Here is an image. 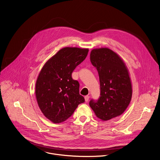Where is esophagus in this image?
Instances as JSON below:
<instances>
[{"mask_svg": "<svg viewBox=\"0 0 160 160\" xmlns=\"http://www.w3.org/2000/svg\"><path fill=\"white\" fill-rule=\"evenodd\" d=\"M90 99V96H85V101H88Z\"/></svg>", "mask_w": 160, "mask_h": 160, "instance_id": "obj_1", "label": "esophagus"}]
</instances>
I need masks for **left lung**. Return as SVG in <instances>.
Wrapping results in <instances>:
<instances>
[{
  "mask_svg": "<svg viewBox=\"0 0 160 160\" xmlns=\"http://www.w3.org/2000/svg\"><path fill=\"white\" fill-rule=\"evenodd\" d=\"M90 61L96 67L100 83V96L89 104L96 117L108 121L121 116L131 101L132 88L126 64L113 51L108 48L94 49Z\"/></svg>",
  "mask_w": 160,
  "mask_h": 160,
  "instance_id": "obj_1",
  "label": "left lung"
}]
</instances>
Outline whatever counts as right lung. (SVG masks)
<instances>
[{
    "instance_id": "right-lung-1",
    "label": "right lung",
    "mask_w": 160,
    "mask_h": 160,
    "mask_svg": "<svg viewBox=\"0 0 160 160\" xmlns=\"http://www.w3.org/2000/svg\"><path fill=\"white\" fill-rule=\"evenodd\" d=\"M88 49L66 47L59 50L42 67L36 83L39 108L49 120L61 123L85 102L79 93V83L72 78L77 65L87 56Z\"/></svg>"
}]
</instances>
